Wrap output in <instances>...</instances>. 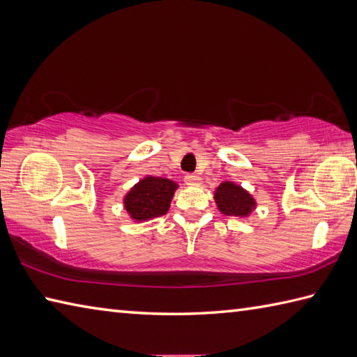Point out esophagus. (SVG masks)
Here are the masks:
<instances>
[{
    "label": "esophagus",
    "instance_id": "1",
    "mask_svg": "<svg viewBox=\"0 0 357 357\" xmlns=\"http://www.w3.org/2000/svg\"><path fill=\"white\" fill-rule=\"evenodd\" d=\"M184 181H185L187 185H198V184H201V178L198 176V174H193V173H187Z\"/></svg>",
    "mask_w": 357,
    "mask_h": 357
}]
</instances>
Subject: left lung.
<instances>
[{
	"mask_svg": "<svg viewBox=\"0 0 357 357\" xmlns=\"http://www.w3.org/2000/svg\"><path fill=\"white\" fill-rule=\"evenodd\" d=\"M215 201L218 208L229 216L244 218L252 213V210L256 207L252 195L247 193L241 185L229 183V181L216 188Z\"/></svg>",
	"mask_w": 357,
	"mask_h": 357,
	"instance_id": "8db88e82",
	"label": "left lung"
}]
</instances>
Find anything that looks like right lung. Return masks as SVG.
<instances>
[{"label": "right lung", "mask_w": 357, "mask_h": 357, "mask_svg": "<svg viewBox=\"0 0 357 357\" xmlns=\"http://www.w3.org/2000/svg\"><path fill=\"white\" fill-rule=\"evenodd\" d=\"M178 185L170 179L147 176L141 179L124 198L127 213L135 221H147L167 213Z\"/></svg>", "instance_id": "right-lung-1"}]
</instances>
